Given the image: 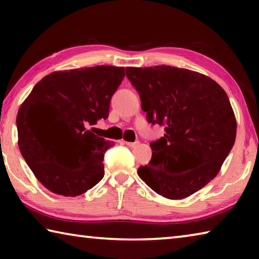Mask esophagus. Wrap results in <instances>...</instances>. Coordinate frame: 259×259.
I'll list each match as a JSON object with an SVG mask.
<instances>
[{
  "label": "esophagus",
  "mask_w": 259,
  "mask_h": 259,
  "mask_svg": "<svg viewBox=\"0 0 259 259\" xmlns=\"http://www.w3.org/2000/svg\"><path fill=\"white\" fill-rule=\"evenodd\" d=\"M124 144L129 147H137L139 145V142L138 140H136V142H124Z\"/></svg>",
  "instance_id": "1"
}]
</instances>
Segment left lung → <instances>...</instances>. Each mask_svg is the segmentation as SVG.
Segmentation results:
<instances>
[{
  "instance_id": "1",
  "label": "left lung",
  "mask_w": 259,
  "mask_h": 259,
  "mask_svg": "<svg viewBox=\"0 0 259 259\" xmlns=\"http://www.w3.org/2000/svg\"><path fill=\"white\" fill-rule=\"evenodd\" d=\"M148 123L164 126L150 144L152 159L138 176L166 199L190 196L216 177L234 145L236 121L230 99L211 78L185 68L126 67ZM179 165H187L177 172ZM180 175H178V174Z\"/></svg>"
}]
</instances>
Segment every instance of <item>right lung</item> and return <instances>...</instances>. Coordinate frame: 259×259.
Returning <instances> with one entry per match:
<instances>
[{
	"mask_svg": "<svg viewBox=\"0 0 259 259\" xmlns=\"http://www.w3.org/2000/svg\"><path fill=\"white\" fill-rule=\"evenodd\" d=\"M124 68L95 66L51 73L34 85L17 115L21 155L40 183L64 196H77L104 177V154L113 143L90 128L106 120L112 96ZM36 104L50 107L56 128L30 124L27 114Z\"/></svg>",
	"mask_w": 259,
	"mask_h": 259,
	"instance_id": "right-lung-1",
	"label": "right lung"
}]
</instances>
